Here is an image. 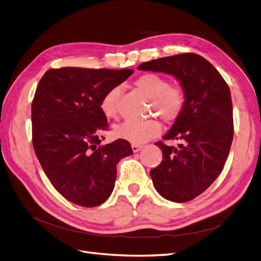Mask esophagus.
<instances>
[{"instance_id": "esophagus-1", "label": "esophagus", "mask_w": 261, "mask_h": 261, "mask_svg": "<svg viewBox=\"0 0 261 261\" xmlns=\"http://www.w3.org/2000/svg\"><path fill=\"white\" fill-rule=\"evenodd\" d=\"M131 147H132V150H133V152H138L139 150H141L142 149V145H140V144H132L131 145Z\"/></svg>"}]
</instances>
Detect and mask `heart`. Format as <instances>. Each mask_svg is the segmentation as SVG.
Instances as JSON below:
<instances>
[{
    "instance_id": "b5f03b06",
    "label": "heart",
    "mask_w": 261,
    "mask_h": 261,
    "mask_svg": "<svg viewBox=\"0 0 261 261\" xmlns=\"http://www.w3.org/2000/svg\"><path fill=\"white\" fill-rule=\"evenodd\" d=\"M134 85L150 99V114H157L162 120L167 122L175 121L184 111L186 103L184 90L178 86L170 85L169 81L163 76L155 73L143 74L138 77ZM118 96V87H113L103 94L100 101V110L106 118L117 117ZM160 132L161 125L155 119L145 121L128 120L115 129L116 137L140 145L158 137Z\"/></svg>"
}]
</instances>
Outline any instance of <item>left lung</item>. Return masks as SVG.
I'll use <instances>...</instances> for the list:
<instances>
[{
  "instance_id": "1",
  "label": "left lung",
  "mask_w": 261,
  "mask_h": 261,
  "mask_svg": "<svg viewBox=\"0 0 261 261\" xmlns=\"http://www.w3.org/2000/svg\"><path fill=\"white\" fill-rule=\"evenodd\" d=\"M139 70L171 74L184 89V111L163 137L181 144L175 148L155 143L163 160L150 171V177L165 199L190 201L213 184L229 155L233 139L229 86L206 59L192 53L144 62Z\"/></svg>"
}]
</instances>
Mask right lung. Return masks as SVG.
<instances>
[{
    "instance_id": "add662e5",
    "label": "right lung",
    "mask_w": 261,
    "mask_h": 261,
    "mask_svg": "<svg viewBox=\"0 0 261 261\" xmlns=\"http://www.w3.org/2000/svg\"><path fill=\"white\" fill-rule=\"evenodd\" d=\"M132 74L69 66L48 70L37 85L31 111L35 155L56 190L77 205L108 200L116 165L132 155L125 140L101 145L109 124L100 110L103 94Z\"/></svg>"
}]
</instances>
